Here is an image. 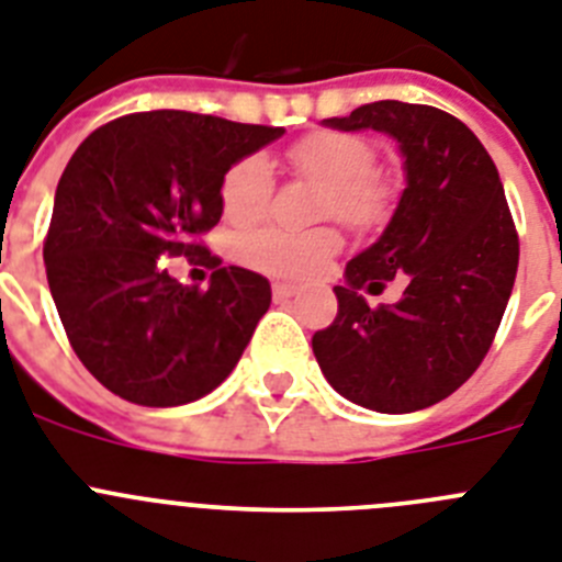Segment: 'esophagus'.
I'll use <instances>...</instances> for the list:
<instances>
[{"mask_svg": "<svg viewBox=\"0 0 562 562\" xmlns=\"http://www.w3.org/2000/svg\"><path fill=\"white\" fill-rule=\"evenodd\" d=\"M295 292H299V286L281 284V281H278V284H272V299H276L278 304H281V301H290Z\"/></svg>", "mask_w": 562, "mask_h": 562, "instance_id": "obj_1", "label": "esophagus"}]
</instances>
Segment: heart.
Instances as JSON below:
<instances>
[{
  "label": "heart",
  "instance_id": "heart-1",
  "mask_svg": "<svg viewBox=\"0 0 562 562\" xmlns=\"http://www.w3.org/2000/svg\"><path fill=\"white\" fill-rule=\"evenodd\" d=\"M290 165L313 184L324 187V213L340 222L367 227L386 213L390 187L378 179L375 153L349 133H310L290 147ZM272 165L263 156H247L229 167L222 181L224 218L238 227L261 222L272 195ZM340 238L335 229L306 233L263 227L238 238L235 252L247 267L267 276L313 278L335 258Z\"/></svg>",
  "mask_w": 562,
  "mask_h": 562
}]
</instances>
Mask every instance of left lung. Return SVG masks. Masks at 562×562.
<instances>
[{
    "label": "left lung",
    "instance_id": "8db88e82",
    "mask_svg": "<svg viewBox=\"0 0 562 562\" xmlns=\"http://www.w3.org/2000/svg\"><path fill=\"white\" fill-rule=\"evenodd\" d=\"M321 124L386 133L406 187L378 241L335 286L338 318L315 333V361L363 409H426L481 367L509 304L520 244L501 176L467 124L429 104L386 99ZM392 277L405 281V295L372 311L362 292L376 294Z\"/></svg>",
    "mask_w": 562,
    "mask_h": 562
}]
</instances>
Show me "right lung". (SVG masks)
Wrapping results in <instances>:
<instances>
[{
  "mask_svg": "<svg viewBox=\"0 0 562 562\" xmlns=\"http://www.w3.org/2000/svg\"><path fill=\"white\" fill-rule=\"evenodd\" d=\"M281 136L284 127L150 110L99 127L67 161L45 241L47 284L70 347L113 395L165 409L227 381L270 310V281L218 267L199 290L158 258L204 256L193 235L222 218L229 167Z\"/></svg>",
  "mask_w": 562,
  "mask_h": 562,
  "instance_id": "obj_1",
  "label": "right lung"
}]
</instances>
